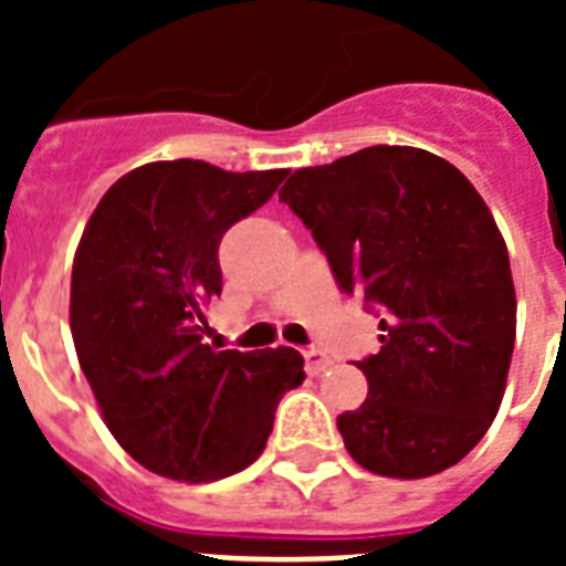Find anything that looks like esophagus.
I'll use <instances>...</instances> for the list:
<instances>
[{
	"mask_svg": "<svg viewBox=\"0 0 566 566\" xmlns=\"http://www.w3.org/2000/svg\"><path fill=\"white\" fill-rule=\"evenodd\" d=\"M303 357H306V371L312 374V377H317V374H323L332 365V359L326 357V354L319 352V348H308V352H303Z\"/></svg>",
	"mask_w": 566,
	"mask_h": 566,
	"instance_id": "34e87169",
	"label": "esophagus"
}]
</instances>
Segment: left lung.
Instances as JSON below:
<instances>
[{
  "label": "left lung",
  "instance_id": "obj_1",
  "mask_svg": "<svg viewBox=\"0 0 566 566\" xmlns=\"http://www.w3.org/2000/svg\"><path fill=\"white\" fill-rule=\"evenodd\" d=\"M345 294L379 312L368 397L337 417L357 464L424 479L468 457L496 419L516 343V289L488 203L439 155L365 147L283 184Z\"/></svg>",
  "mask_w": 566,
  "mask_h": 566
}]
</instances>
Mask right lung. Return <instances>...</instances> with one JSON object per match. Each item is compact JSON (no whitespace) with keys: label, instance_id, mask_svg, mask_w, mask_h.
Instances as JSON below:
<instances>
[{"label":"right lung","instance_id":"1","mask_svg":"<svg viewBox=\"0 0 566 566\" xmlns=\"http://www.w3.org/2000/svg\"><path fill=\"white\" fill-rule=\"evenodd\" d=\"M289 169L227 172L178 158L133 169L90 214L70 280V332L104 424L158 476L214 482L263 453L294 348L214 352L203 308L223 289L218 247Z\"/></svg>","mask_w":566,"mask_h":566}]
</instances>
